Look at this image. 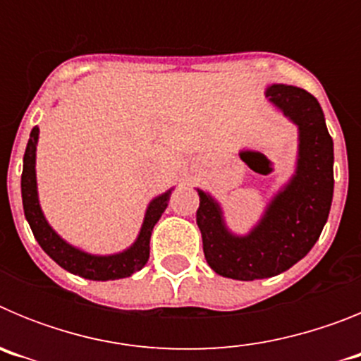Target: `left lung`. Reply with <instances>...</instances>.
I'll return each mask as SVG.
<instances>
[{
  "label": "left lung",
  "instance_id": "obj_1",
  "mask_svg": "<svg viewBox=\"0 0 361 361\" xmlns=\"http://www.w3.org/2000/svg\"><path fill=\"white\" fill-rule=\"evenodd\" d=\"M266 97L298 126V161L260 222L244 237L233 235L219 202L197 190L204 257L216 275L245 282L280 275L311 251L327 222L334 190L333 139L317 97L291 85H271Z\"/></svg>",
  "mask_w": 361,
  "mask_h": 361
}]
</instances>
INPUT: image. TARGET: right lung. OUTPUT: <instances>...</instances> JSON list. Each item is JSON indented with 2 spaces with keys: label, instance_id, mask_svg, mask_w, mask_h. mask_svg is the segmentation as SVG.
<instances>
[{
  "label": "right lung",
  "instance_id": "1",
  "mask_svg": "<svg viewBox=\"0 0 361 361\" xmlns=\"http://www.w3.org/2000/svg\"><path fill=\"white\" fill-rule=\"evenodd\" d=\"M39 128L34 126L30 132L27 149L23 157V173H21V197H23V209L30 224L32 233L36 237L37 244L43 247V251L52 258L54 262L59 264L63 269L70 271L73 275H79L88 280H117L132 276L133 273L141 271L146 266L149 258V237H152L153 226L164 213L168 200H170V191L155 197L149 202L146 209L145 222L139 231V237L130 245L128 250L116 255H90L86 251L78 250L63 240L44 219L41 212L39 199H37V183H36V146Z\"/></svg>",
  "mask_w": 361,
  "mask_h": 361
}]
</instances>
